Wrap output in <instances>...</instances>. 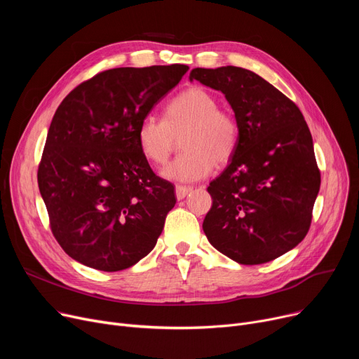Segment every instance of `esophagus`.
Returning <instances> with one entry per match:
<instances>
[{
    "label": "esophagus",
    "mask_w": 359,
    "mask_h": 359,
    "mask_svg": "<svg viewBox=\"0 0 359 359\" xmlns=\"http://www.w3.org/2000/svg\"><path fill=\"white\" fill-rule=\"evenodd\" d=\"M192 191H194V187H191V186L177 184L176 186V198L177 199H183V198H186L187 195H189Z\"/></svg>",
    "instance_id": "34e87169"
}]
</instances>
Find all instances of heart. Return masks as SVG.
I'll list each match as a JSON object with an SVG mask.
<instances>
[{
    "label": "heart",
    "instance_id": "1",
    "mask_svg": "<svg viewBox=\"0 0 359 359\" xmlns=\"http://www.w3.org/2000/svg\"><path fill=\"white\" fill-rule=\"evenodd\" d=\"M163 121L147 115L138 125L141 154L153 164H164L180 138L183 153L161 170L176 182H195L208 176L215 164L227 163L237 148L240 128L231 111L219 109L215 94L192 86L170 100Z\"/></svg>",
    "mask_w": 359,
    "mask_h": 359
}]
</instances>
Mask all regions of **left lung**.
Returning <instances> with one entry per match:
<instances>
[{"label": "left lung", "mask_w": 359, "mask_h": 359, "mask_svg": "<svg viewBox=\"0 0 359 359\" xmlns=\"http://www.w3.org/2000/svg\"><path fill=\"white\" fill-rule=\"evenodd\" d=\"M189 80L221 91L240 128L230 164L208 186L212 206L202 224L205 236L241 265H260L290 252L309 233L320 189L303 113L266 80L240 67L194 68Z\"/></svg>", "instance_id": "left-lung-1"}]
</instances>
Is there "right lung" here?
<instances>
[{"label":"right lung","instance_id":"obj_1","mask_svg":"<svg viewBox=\"0 0 359 359\" xmlns=\"http://www.w3.org/2000/svg\"><path fill=\"white\" fill-rule=\"evenodd\" d=\"M187 65L113 68L75 87L50 122L37 183L50 230L83 265L118 272L154 249L173 184L141 154L137 129Z\"/></svg>","mask_w":359,"mask_h":359}]
</instances>
